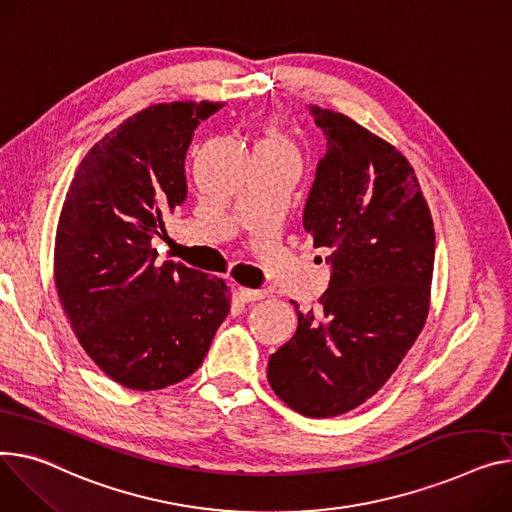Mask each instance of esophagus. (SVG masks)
<instances>
[{
	"label": "esophagus",
	"mask_w": 512,
	"mask_h": 512,
	"mask_svg": "<svg viewBox=\"0 0 512 512\" xmlns=\"http://www.w3.org/2000/svg\"><path fill=\"white\" fill-rule=\"evenodd\" d=\"M236 294H238V298L245 300V302H255V300H261V298L267 296L265 290H251V288H243V286L236 288Z\"/></svg>",
	"instance_id": "34e87169"
}]
</instances>
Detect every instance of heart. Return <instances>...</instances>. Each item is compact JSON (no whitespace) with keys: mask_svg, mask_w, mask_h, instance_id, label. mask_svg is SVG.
Wrapping results in <instances>:
<instances>
[{"mask_svg":"<svg viewBox=\"0 0 512 512\" xmlns=\"http://www.w3.org/2000/svg\"><path fill=\"white\" fill-rule=\"evenodd\" d=\"M263 142H271V144H280V146H284L278 138H267V140H263Z\"/></svg>","mask_w":512,"mask_h":512,"instance_id":"obj_1","label":"heart"}]
</instances>
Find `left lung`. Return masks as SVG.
I'll return each mask as SVG.
<instances>
[{
    "mask_svg": "<svg viewBox=\"0 0 512 512\" xmlns=\"http://www.w3.org/2000/svg\"><path fill=\"white\" fill-rule=\"evenodd\" d=\"M327 140L302 224L331 249L319 311L271 354L267 381L294 412L342 416L377 393L430 306L434 224L412 164L350 117L309 107Z\"/></svg>",
    "mask_w": 512,
    "mask_h": 512,
    "instance_id": "left-lung-1",
    "label": "left lung"
}]
</instances>
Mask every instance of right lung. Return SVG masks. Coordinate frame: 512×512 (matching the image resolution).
I'll use <instances>...</instances> for the list:
<instances>
[{"instance_id": "add662e5", "label": "right lung", "mask_w": 512, "mask_h": 512, "mask_svg": "<svg viewBox=\"0 0 512 512\" xmlns=\"http://www.w3.org/2000/svg\"><path fill=\"white\" fill-rule=\"evenodd\" d=\"M222 102H168L125 119L82 158L55 236V286L96 366L135 391L181 383L230 311L224 280L156 265L152 238L187 197L195 127Z\"/></svg>"}]
</instances>
